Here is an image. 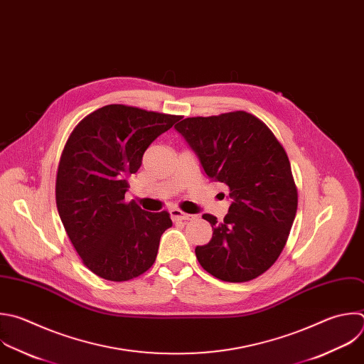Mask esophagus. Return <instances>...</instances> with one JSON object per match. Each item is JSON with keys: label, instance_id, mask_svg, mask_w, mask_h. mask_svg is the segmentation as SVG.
I'll use <instances>...</instances> for the list:
<instances>
[{"label": "esophagus", "instance_id": "obj_1", "mask_svg": "<svg viewBox=\"0 0 364 364\" xmlns=\"http://www.w3.org/2000/svg\"><path fill=\"white\" fill-rule=\"evenodd\" d=\"M170 215H171V218H173V220H194V218L197 217V215H194V214L184 213V211L178 210V208H173V210H170Z\"/></svg>", "mask_w": 364, "mask_h": 364}]
</instances>
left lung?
<instances>
[{"mask_svg":"<svg viewBox=\"0 0 364 364\" xmlns=\"http://www.w3.org/2000/svg\"><path fill=\"white\" fill-rule=\"evenodd\" d=\"M176 130L197 154L205 174L232 198L210 243L196 247L201 267L230 283L250 282L282 255L297 211V187L286 150L256 115L232 111L184 118Z\"/></svg>","mask_w":364,"mask_h":364,"instance_id":"left-lung-1","label":"left lung"}]
</instances>
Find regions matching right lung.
I'll return each mask as SVG.
<instances>
[{"mask_svg":"<svg viewBox=\"0 0 364 364\" xmlns=\"http://www.w3.org/2000/svg\"><path fill=\"white\" fill-rule=\"evenodd\" d=\"M180 118L109 104L82 118L65 143L55 181L58 214L84 266L104 280L146 273L173 225L167 211H144L124 197L144 151Z\"/></svg>","mask_w":364,"mask_h":364,"instance_id":"1","label":"right lung"}]
</instances>
